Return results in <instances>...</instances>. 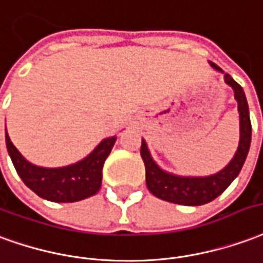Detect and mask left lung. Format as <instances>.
Here are the masks:
<instances>
[{"label": "left lung", "mask_w": 263, "mask_h": 263, "mask_svg": "<svg viewBox=\"0 0 263 263\" xmlns=\"http://www.w3.org/2000/svg\"><path fill=\"white\" fill-rule=\"evenodd\" d=\"M210 65L214 70L221 72L224 75V82L234 90V98L238 103V113H239V144L234 154V158L222 170L211 176L190 177L177 176V174L163 170L154 161L146 140L143 139L140 154L146 165L147 188L157 198L168 201L173 204L197 206L204 205L206 202L215 200L238 177L242 165L247 160L249 146H251L252 126H251L249 107H248L247 96H245L243 89L228 73H224V70L215 63L210 62Z\"/></svg>", "instance_id": "obj_1"}]
</instances>
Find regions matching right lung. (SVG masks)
I'll list each match as a JSON object with an SVG mask.
<instances>
[{
	"instance_id": "obj_1",
	"label": "right lung",
	"mask_w": 263,
	"mask_h": 263,
	"mask_svg": "<svg viewBox=\"0 0 263 263\" xmlns=\"http://www.w3.org/2000/svg\"><path fill=\"white\" fill-rule=\"evenodd\" d=\"M116 139V136L103 139L92 153L78 163L49 168L29 163L5 132L7 150L18 176L35 194L53 202H76L98 193L102 185V168Z\"/></svg>"
}]
</instances>
